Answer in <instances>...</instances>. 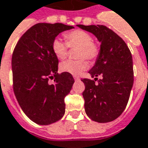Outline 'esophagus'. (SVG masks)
<instances>
[{"label":"esophagus","mask_w":148,"mask_h":148,"mask_svg":"<svg viewBox=\"0 0 148 148\" xmlns=\"http://www.w3.org/2000/svg\"><path fill=\"white\" fill-rule=\"evenodd\" d=\"M74 80H75V81H78V80H80V78H79L78 77H77V76H74Z\"/></svg>","instance_id":"1"}]
</instances>
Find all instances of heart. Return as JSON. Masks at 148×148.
<instances>
[{
  "label": "heart",
  "mask_w": 148,
  "mask_h": 148,
  "mask_svg": "<svg viewBox=\"0 0 148 148\" xmlns=\"http://www.w3.org/2000/svg\"><path fill=\"white\" fill-rule=\"evenodd\" d=\"M66 42L61 38H55L52 42V50L57 58L64 60L67 56L68 46L71 48H78L77 58L81 59L69 60L62 63L60 69L62 72L77 76L88 68V62L85 58L95 60L99 55V46L93 42L92 36L82 29H75L65 34ZM84 58L83 59V58Z\"/></svg>",
  "instance_id": "b5f03b06"
}]
</instances>
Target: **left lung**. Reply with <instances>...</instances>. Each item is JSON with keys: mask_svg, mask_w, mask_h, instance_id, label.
<instances>
[{"mask_svg": "<svg viewBox=\"0 0 148 148\" xmlns=\"http://www.w3.org/2000/svg\"><path fill=\"white\" fill-rule=\"evenodd\" d=\"M77 26L93 34L101 42L99 55L95 66L89 71L95 80L82 79L85 85L82 93L85 111L93 121L111 122L125 110L133 86L132 53L124 41L106 26ZM99 76L102 77L101 79H97Z\"/></svg>", "mask_w": 148, "mask_h": 148, "instance_id": "1", "label": "left lung"}]
</instances>
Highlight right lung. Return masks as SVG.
I'll use <instances>...</instances> for the list:
<instances>
[{"label":"right lung","mask_w":148,"mask_h":148,"mask_svg":"<svg viewBox=\"0 0 148 148\" xmlns=\"http://www.w3.org/2000/svg\"><path fill=\"white\" fill-rule=\"evenodd\" d=\"M62 23H38L24 34L12 57L13 91L23 112L39 125L63 117L65 97L74 82L71 74L58 73V59L52 42L60 33L74 29ZM49 78L54 83L49 84Z\"/></svg>","instance_id":"1"}]
</instances>
